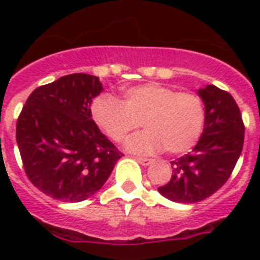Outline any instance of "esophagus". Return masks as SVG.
<instances>
[{
	"instance_id": "obj_1",
	"label": "esophagus",
	"mask_w": 260,
	"mask_h": 260,
	"mask_svg": "<svg viewBox=\"0 0 260 260\" xmlns=\"http://www.w3.org/2000/svg\"><path fill=\"white\" fill-rule=\"evenodd\" d=\"M136 160H138L140 165H143V166H150L151 163H152V159L142 158V156H136Z\"/></svg>"
}]
</instances>
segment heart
Returning <instances> with one entry per match:
<instances>
[{"mask_svg": "<svg viewBox=\"0 0 260 260\" xmlns=\"http://www.w3.org/2000/svg\"><path fill=\"white\" fill-rule=\"evenodd\" d=\"M91 114L97 125L113 142L122 143L140 126L126 148L136 154H183L196 146L205 124L201 97L158 82H148L124 91V101L112 94L94 100Z\"/></svg>", "mask_w": 260, "mask_h": 260, "instance_id": "b5f03b06", "label": "heart"}]
</instances>
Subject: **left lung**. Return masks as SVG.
<instances>
[{
    "label": "left lung",
    "instance_id": "left-lung-1",
    "mask_svg": "<svg viewBox=\"0 0 260 260\" xmlns=\"http://www.w3.org/2000/svg\"><path fill=\"white\" fill-rule=\"evenodd\" d=\"M205 105V125L190 154L171 162L173 175L158 191L167 200L194 204L210 197L234 171L244 143V124L238 104L214 85L198 90Z\"/></svg>",
    "mask_w": 260,
    "mask_h": 260
}]
</instances>
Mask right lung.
I'll use <instances>...</instances> for the list:
<instances>
[{"label": "right lung", "instance_id": "right-lung-1", "mask_svg": "<svg viewBox=\"0 0 260 260\" xmlns=\"http://www.w3.org/2000/svg\"><path fill=\"white\" fill-rule=\"evenodd\" d=\"M101 91L97 77L77 73L35 89L22 106L16 126L22 166L55 200H87L124 156L91 118L90 104Z\"/></svg>", "mask_w": 260, "mask_h": 260}]
</instances>
